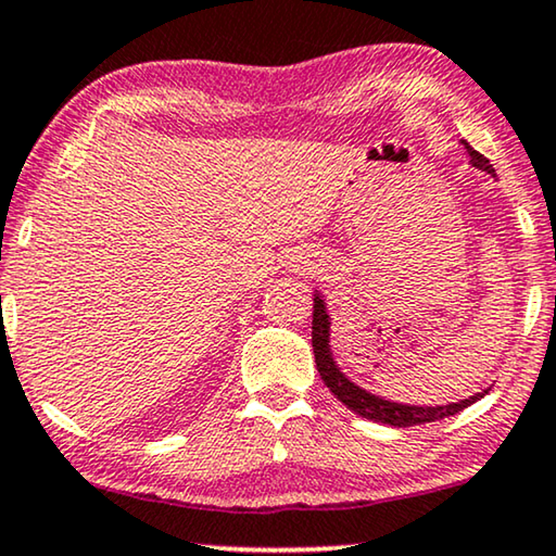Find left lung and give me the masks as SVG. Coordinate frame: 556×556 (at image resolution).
Returning a JSON list of instances; mask_svg holds the SVG:
<instances>
[{
  "instance_id": "obj_1",
  "label": "left lung",
  "mask_w": 556,
  "mask_h": 556,
  "mask_svg": "<svg viewBox=\"0 0 556 556\" xmlns=\"http://www.w3.org/2000/svg\"><path fill=\"white\" fill-rule=\"evenodd\" d=\"M468 155H471V163L476 168L489 170L494 174L491 163L486 155H481L479 151H473L471 146L466 143ZM330 338V317L325 312V302L315 296V312H312V348H315V363L317 370L323 375L325 386L338 395V401H342L348 405L350 410L357 413V416L378 420V424H388L395 428H408V426H424V424H433V420H443L448 416H456L458 410L468 408V405L479 401V397L486 393L468 397V401L453 403V405H438V408H416V405H401V403H388L382 397H375L370 393H365L363 388H357L350 382L345 375H342L338 367H334V359L330 355V348H327V340Z\"/></svg>"
}]
</instances>
